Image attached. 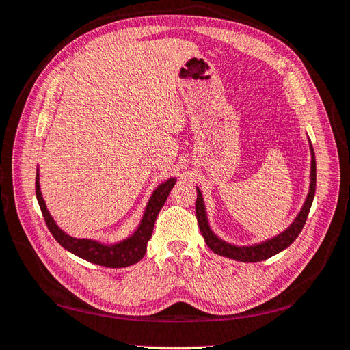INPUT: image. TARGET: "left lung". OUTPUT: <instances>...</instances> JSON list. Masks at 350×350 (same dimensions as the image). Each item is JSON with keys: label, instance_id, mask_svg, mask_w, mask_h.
Instances as JSON below:
<instances>
[{"label": "left lung", "instance_id": "left-lung-1", "mask_svg": "<svg viewBox=\"0 0 350 350\" xmlns=\"http://www.w3.org/2000/svg\"><path fill=\"white\" fill-rule=\"evenodd\" d=\"M308 146H310L311 163H310V187H308V194L306 197V202H304L301 211L298 212V215H296L295 219L290 222V226L287 228L282 230V232L278 234L267 237L265 241L248 243V245H236L219 237L213 232L209 224L203 192L198 187H196L197 188L196 213H197L198 227H200V232H202L204 237L206 245L215 252V254L227 257V258H233V260H237V262L254 263V262H262V260H266L275 254H278V252L284 251L287 247H290V245L295 242L296 237H298V234L301 233V230L304 228V224H306L308 212L311 209V204H313L314 194H316V158H314V150H313V146H311L310 138H308Z\"/></svg>", "mask_w": 350, "mask_h": 350}]
</instances>
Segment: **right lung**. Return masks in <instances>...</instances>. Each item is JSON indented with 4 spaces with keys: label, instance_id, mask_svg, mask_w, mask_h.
<instances>
[{
    "label": "right lung",
    "instance_id": "add662e5",
    "mask_svg": "<svg viewBox=\"0 0 350 350\" xmlns=\"http://www.w3.org/2000/svg\"><path fill=\"white\" fill-rule=\"evenodd\" d=\"M176 180V177H170V179L159 183L158 187L153 189L150 198H148L143 217H141L139 224L133 230L132 234L124 237L122 241L109 243L92 239V237H83V239H81V237L70 236L69 233H66L63 228L58 227L55 219L52 218L51 212L48 211L46 203H44L42 196L39 167H37L36 174V197L37 202H39L40 211L43 213V218L44 222H46L49 232L64 250H68L72 254H75L94 265L107 267H126L138 263L139 260L144 257L147 251V242L150 241L153 233L154 221L158 218V213L162 209L163 203L167 202V197L171 188L174 187Z\"/></svg>",
    "mask_w": 350,
    "mask_h": 350
}]
</instances>
